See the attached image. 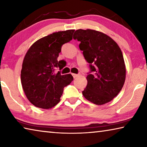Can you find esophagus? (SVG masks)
<instances>
[{
    "label": "esophagus",
    "mask_w": 147,
    "mask_h": 147,
    "mask_svg": "<svg viewBox=\"0 0 147 147\" xmlns=\"http://www.w3.org/2000/svg\"><path fill=\"white\" fill-rule=\"evenodd\" d=\"M72 75H73L74 78H76V77H78V76L80 75V74H74V73H73V74H72Z\"/></svg>",
    "instance_id": "obj_1"
}]
</instances>
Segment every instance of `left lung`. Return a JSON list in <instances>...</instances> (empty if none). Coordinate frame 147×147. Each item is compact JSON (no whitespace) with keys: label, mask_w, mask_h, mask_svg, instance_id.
Masks as SVG:
<instances>
[{"label":"left lung","mask_w":147,"mask_h":147,"mask_svg":"<svg viewBox=\"0 0 147 147\" xmlns=\"http://www.w3.org/2000/svg\"><path fill=\"white\" fill-rule=\"evenodd\" d=\"M74 39L80 41L79 48L89 63L88 84L82 91L87 100L96 105L109 102L123 88L126 67L120 47L110 37L94 30L78 29Z\"/></svg>","instance_id":"left-lung-1"}]
</instances>
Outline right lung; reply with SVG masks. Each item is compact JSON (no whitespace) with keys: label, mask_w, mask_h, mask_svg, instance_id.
<instances>
[{"label":"right lung","mask_w":147,"mask_h":147,"mask_svg":"<svg viewBox=\"0 0 147 147\" xmlns=\"http://www.w3.org/2000/svg\"><path fill=\"white\" fill-rule=\"evenodd\" d=\"M74 30L54 32L38 39L24 56L21 73V84L27 98L38 108L55 106L63 94L64 87L73 80L71 74L61 75L65 61H58L61 46L73 39Z\"/></svg>","instance_id":"add662e5"}]
</instances>
